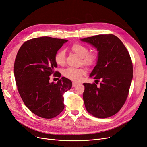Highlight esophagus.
<instances>
[{
  "label": "esophagus",
  "instance_id": "1",
  "mask_svg": "<svg viewBox=\"0 0 147 147\" xmlns=\"http://www.w3.org/2000/svg\"><path fill=\"white\" fill-rule=\"evenodd\" d=\"M78 83H77V82H73L72 83V86L73 87H75V86H76L77 85H78Z\"/></svg>",
  "mask_w": 147,
  "mask_h": 147
}]
</instances>
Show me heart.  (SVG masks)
<instances>
[{"label": "heart", "mask_w": 147, "mask_h": 147, "mask_svg": "<svg viewBox=\"0 0 147 147\" xmlns=\"http://www.w3.org/2000/svg\"><path fill=\"white\" fill-rule=\"evenodd\" d=\"M72 51L79 57H82V63L87 66H91L94 64L96 61V56L92 53H89L88 49L82 44L75 43L72 47ZM55 62L57 65H63L65 61V53L63 50L57 52L55 55ZM85 74V71L82 69H75L69 67L64 70V76L74 81H80L83 75Z\"/></svg>", "instance_id": "heart-1"}]
</instances>
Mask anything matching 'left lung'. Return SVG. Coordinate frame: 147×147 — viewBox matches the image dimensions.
<instances>
[{
  "instance_id": "8db88e82",
  "label": "left lung",
  "mask_w": 147,
  "mask_h": 147,
  "mask_svg": "<svg viewBox=\"0 0 147 147\" xmlns=\"http://www.w3.org/2000/svg\"><path fill=\"white\" fill-rule=\"evenodd\" d=\"M80 40L98 51L96 65L90 77H94L96 83L98 79L101 80L99 87L94 83H83L86 109L97 118L113 116L125 103L132 82L133 68L129 53L120 39L112 34Z\"/></svg>"
}]
</instances>
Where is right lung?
Instances as JSON below:
<instances>
[{
    "instance_id": "1",
    "label": "right lung",
    "mask_w": 147,
    "mask_h": 147,
    "mask_svg": "<svg viewBox=\"0 0 147 147\" xmlns=\"http://www.w3.org/2000/svg\"><path fill=\"white\" fill-rule=\"evenodd\" d=\"M67 40L50 37L35 38L24 42L14 64V74L19 94L25 105L35 115L50 119L64 109V94L72 83L62 77L57 83L50 82V77H61L55 72V55Z\"/></svg>"
}]
</instances>
